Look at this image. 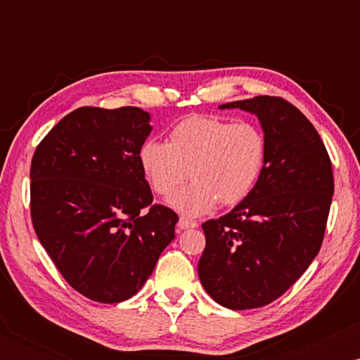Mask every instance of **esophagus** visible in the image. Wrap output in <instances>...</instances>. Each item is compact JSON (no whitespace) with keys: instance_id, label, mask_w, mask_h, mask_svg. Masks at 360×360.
Segmentation results:
<instances>
[{"instance_id":"obj_1","label":"esophagus","mask_w":360,"mask_h":360,"mask_svg":"<svg viewBox=\"0 0 360 360\" xmlns=\"http://www.w3.org/2000/svg\"><path fill=\"white\" fill-rule=\"evenodd\" d=\"M198 223L194 220H189V218L181 217L179 221H177V229L179 230H188V229H196Z\"/></svg>"}]
</instances>
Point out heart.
<instances>
[{
  "label": "heart",
  "mask_w": 360,
  "mask_h": 360,
  "mask_svg": "<svg viewBox=\"0 0 360 360\" xmlns=\"http://www.w3.org/2000/svg\"><path fill=\"white\" fill-rule=\"evenodd\" d=\"M266 155V135L255 123L193 115L172 128L169 142H143L139 162L162 196L184 183L189 169L193 183L169 203L184 214H203L218 201L233 206L245 200L262 174Z\"/></svg>",
  "instance_id": "heart-1"
}]
</instances>
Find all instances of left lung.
<instances>
[{
  "mask_svg": "<svg viewBox=\"0 0 360 360\" xmlns=\"http://www.w3.org/2000/svg\"><path fill=\"white\" fill-rule=\"evenodd\" d=\"M255 113L267 140L262 174L230 213L203 223L198 274L230 309L266 307L316 257L333 194L332 160L311 122L278 96L226 103Z\"/></svg>",
  "mask_w": 360,
  "mask_h": 360,
  "instance_id": "left-lung-1",
  "label": "left lung"
}]
</instances>
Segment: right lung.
<instances>
[{
    "label": "right lung",
    "instance_id": "1",
    "mask_svg": "<svg viewBox=\"0 0 360 360\" xmlns=\"http://www.w3.org/2000/svg\"><path fill=\"white\" fill-rule=\"evenodd\" d=\"M150 115L135 106H82L35 148L30 214L62 278L86 298L135 295L174 238L176 212L154 205L139 150Z\"/></svg>",
    "mask_w": 360,
    "mask_h": 360
}]
</instances>
